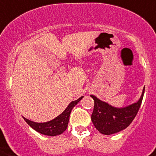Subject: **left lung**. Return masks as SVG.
<instances>
[{
  "label": "left lung",
  "instance_id": "1",
  "mask_svg": "<svg viewBox=\"0 0 156 156\" xmlns=\"http://www.w3.org/2000/svg\"><path fill=\"white\" fill-rule=\"evenodd\" d=\"M145 87L140 99L136 103L125 108H115L108 103L99 100L95 95H90L95 101L91 121L100 133L106 135L117 133L127 128L138 113L143 101Z\"/></svg>",
  "mask_w": 156,
  "mask_h": 156
}]
</instances>
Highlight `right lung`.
Wrapping results in <instances>:
<instances>
[{
    "instance_id": "right-lung-1",
    "label": "right lung",
    "mask_w": 156,
    "mask_h": 156,
    "mask_svg": "<svg viewBox=\"0 0 156 156\" xmlns=\"http://www.w3.org/2000/svg\"><path fill=\"white\" fill-rule=\"evenodd\" d=\"M83 98V96H82L77 100L72 101L62 113L60 114L58 116H56V118H54L52 121L44 122V123H38V122L30 121L25 117H23V118L31 128L34 129L35 131H37L39 133L48 136L59 135L63 133L64 131H66L67 126H68L69 115H70L72 109Z\"/></svg>"
}]
</instances>
